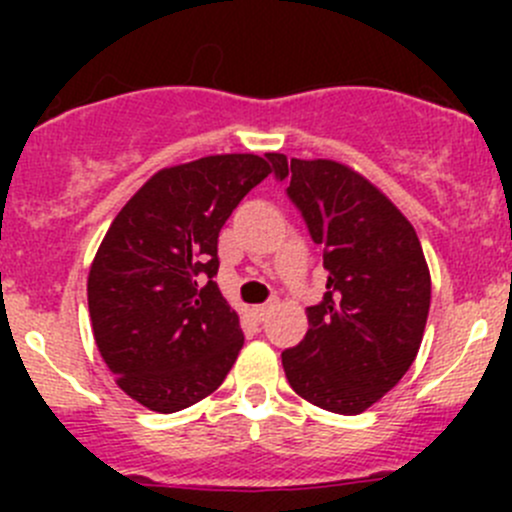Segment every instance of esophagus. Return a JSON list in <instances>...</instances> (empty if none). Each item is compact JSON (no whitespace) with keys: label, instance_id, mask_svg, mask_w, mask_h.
I'll use <instances>...</instances> for the list:
<instances>
[{"label":"esophagus","instance_id":"obj_1","mask_svg":"<svg viewBox=\"0 0 512 512\" xmlns=\"http://www.w3.org/2000/svg\"><path fill=\"white\" fill-rule=\"evenodd\" d=\"M272 307H275V302H267V304H257L255 309H252V312H255V317L257 319H265L267 314L272 312Z\"/></svg>","mask_w":512,"mask_h":512}]
</instances>
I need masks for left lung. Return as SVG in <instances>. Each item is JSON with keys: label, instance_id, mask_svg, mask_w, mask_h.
Returning a JSON list of instances; mask_svg holds the SVG:
<instances>
[{"label": "left lung", "instance_id": "1", "mask_svg": "<svg viewBox=\"0 0 512 512\" xmlns=\"http://www.w3.org/2000/svg\"><path fill=\"white\" fill-rule=\"evenodd\" d=\"M309 235L324 247L327 292L309 329L282 352L294 391L324 411L356 416L414 364L431 307V272L406 215L359 170L327 158L267 153Z\"/></svg>", "mask_w": 512, "mask_h": 512}]
</instances>
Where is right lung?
I'll use <instances>...</instances> for the list:
<instances>
[{
	"label": "right lung",
	"mask_w": 512,
	"mask_h": 512,
	"mask_svg": "<svg viewBox=\"0 0 512 512\" xmlns=\"http://www.w3.org/2000/svg\"><path fill=\"white\" fill-rule=\"evenodd\" d=\"M272 170L255 153L160 168L103 235L86 282L91 329L118 389L146 409L198 404L235 364L245 337L213 280L218 235Z\"/></svg>",
	"instance_id": "right-lung-1"
}]
</instances>
